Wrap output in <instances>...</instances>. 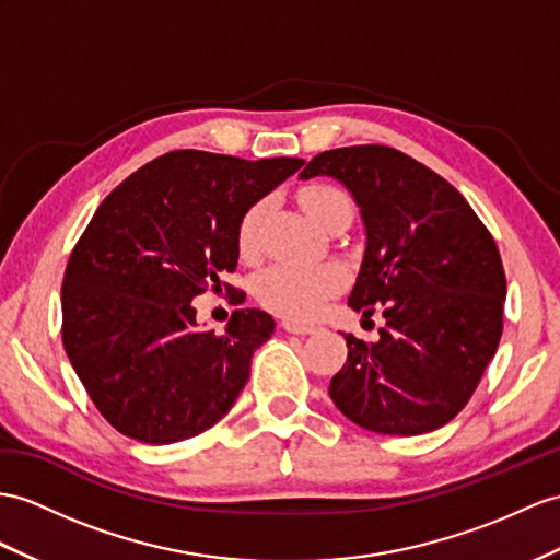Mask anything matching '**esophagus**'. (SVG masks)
I'll use <instances>...</instances> for the list:
<instances>
[{"label":"esophagus","instance_id":"esophagus-1","mask_svg":"<svg viewBox=\"0 0 560 560\" xmlns=\"http://www.w3.org/2000/svg\"><path fill=\"white\" fill-rule=\"evenodd\" d=\"M282 330H288L292 335H313L316 332V325H304V323H294V320H282Z\"/></svg>","mask_w":560,"mask_h":560}]
</instances>
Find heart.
<instances>
[{
	"label": "heart",
	"mask_w": 560,
	"mask_h": 560,
	"mask_svg": "<svg viewBox=\"0 0 560 560\" xmlns=\"http://www.w3.org/2000/svg\"><path fill=\"white\" fill-rule=\"evenodd\" d=\"M304 211L320 228L330 225L337 215L351 211L342 189L316 185L302 192ZM268 215V201L261 199L244 213L237 230V247L244 258H254L261 247V228ZM345 272L332 264H276L256 280V296L268 311L292 320H311L323 311L325 302L342 290Z\"/></svg>",
	"instance_id": "obj_1"
}]
</instances>
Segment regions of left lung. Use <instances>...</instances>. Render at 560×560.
<instances>
[{
    "label": "left lung",
    "mask_w": 560,
    "mask_h": 560,
    "mask_svg": "<svg viewBox=\"0 0 560 560\" xmlns=\"http://www.w3.org/2000/svg\"><path fill=\"white\" fill-rule=\"evenodd\" d=\"M342 183L365 228L349 306L383 313L377 342L345 335L335 406L380 434L432 432L468 404L503 330L506 276L494 237L442 175L383 144L330 149L302 180Z\"/></svg>",
    "instance_id": "obj_1"
}]
</instances>
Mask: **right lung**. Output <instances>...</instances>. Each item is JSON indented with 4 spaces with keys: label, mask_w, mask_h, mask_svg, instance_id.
Returning <instances> with one entry per match:
<instances>
[{
    "label": "right lung",
    "mask_w": 560,
    "mask_h": 560,
    "mask_svg": "<svg viewBox=\"0 0 560 560\" xmlns=\"http://www.w3.org/2000/svg\"><path fill=\"white\" fill-rule=\"evenodd\" d=\"M302 166L290 156L177 149L94 211L63 272L61 337L90 399L120 434L183 442L233 408L276 320L240 308L215 335L199 327L192 299L223 290L244 213Z\"/></svg>",
    "instance_id": "obj_1"
}]
</instances>
